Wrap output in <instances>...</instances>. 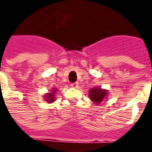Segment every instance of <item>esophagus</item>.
<instances>
[{
	"label": "esophagus",
	"instance_id": "34e87169",
	"mask_svg": "<svg viewBox=\"0 0 152 152\" xmlns=\"http://www.w3.org/2000/svg\"><path fill=\"white\" fill-rule=\"evenodd\" d=\"M71 85H72V88H78V83L77 82H75V83H73V84H71Z\"/></svg>",
	"mask_w": 152,
	"mask_h": 152
}]
</instances>
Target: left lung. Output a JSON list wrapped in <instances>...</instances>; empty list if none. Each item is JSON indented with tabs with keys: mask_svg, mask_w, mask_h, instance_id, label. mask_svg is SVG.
Segmentation results:
<instances>
[{
	"mask_svg": "<svg viewBox=\"0 0 152 152\" xmlns=\"http://www.w3.org/2000/svg\"><path fill=\"white\" fill-rule=\"evenodd\" d=\"M88 96L91 100H92L95 104L99 105L103 100L107 99L108 96V91L106 89H102L99 87H94L90 90Z\"/></svg>",
	"mask_w": 152,
	"mask_h": 152,
	"instance_id": "obj_1",
	"label": "left lung"
}]
</instances>
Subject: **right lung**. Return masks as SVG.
<instances>
[{"mask_svg": "<svg viewBox=\"0 0 152 152\" xmlns=\"http://www.w3.org/2000/svg\"><path fill=\"white\" fill-rule=\"evenodd\" d=\"M57 92V89L56 88H53L52 89V91L49 93H46L45 95H44V100L45 101L48 102L49 103H52L56 100V93Z\"/></svg>", "mask_w": 152, "mask_h": 152, "instance_id": "obj_1", "label": "right lung"}]
</instances>
